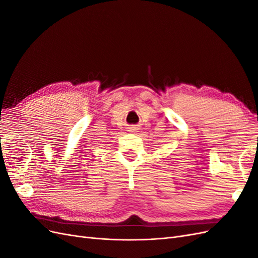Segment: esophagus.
Segmentation results:
<instances>
[{
    "mask_svg": "<svg viewBox=\"0 0 258 258\" xmlns=\"http://www.w3.org/2000/svg\"><path fill=\"white\" fill-rule=\"evenodd\" d=\"M137 130H138L137 128H131V131H132V132H137Z\"/></svg>",
    "mask_w": 258,
    "mask_h": 258,
    "instance_id": "1",
    "label": "esophagus"
}]
</instances>
